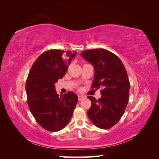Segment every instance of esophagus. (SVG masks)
<instances>
[{
  "instance_id": "1",
  "label": "esophagus",
  "mask_w": 159,
  "mask_h": 159,
  "mask_svg": "<svg viewBox=\"0 0 159 159\" xmlns=\"http://www.w3.org/2000/svg\"><path fill=\"white\" fill-rule=\"evenodd\" d=\"M78 101H81V99H84V96L79 95L78 96Z\"/></svg>"
}]
</instances>
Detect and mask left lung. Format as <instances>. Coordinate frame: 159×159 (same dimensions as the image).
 <instances>
[{
    "label": "left lung",
    "instance_id": "left-lung-1",
    "mask_svg": "<svg viewBox=\"0 0 159 159\" xmlns=\"http://www.w3.org/2000/svg\"><path fill=\"white\" fill-rule=\"evenodd\" d=\"M81 56L94 67L91 88H102L100 99L88 97L91 102L88 115L96 127L109 129L121 118L128 103L130 83L127 71L121 60L107 50H84Z\"/></svg>",
    "mask_w": 159,
    "mask_h": 159
}]
</instances>
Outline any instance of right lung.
<instances>
[{
  "label": "right lung",
  "instance_id": "add662e5",
  "mask_svg": "<svg viewBox=\"0 0 159 159\" xmlns=\"http://www.w3.org/2000/svg\"><path fill=\"white\" fill-rule=\"evenodd\" d=\"M76 52L48 50L34 62L26 84L27 103L37 123L47 131L56 132L65 127L73 115L78 96L68 91L57 94L55 84L61 79Z\"/></svg>",
  "mask_w": 159,
  "mask_h": 159
}]
</instances>
